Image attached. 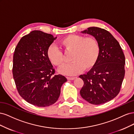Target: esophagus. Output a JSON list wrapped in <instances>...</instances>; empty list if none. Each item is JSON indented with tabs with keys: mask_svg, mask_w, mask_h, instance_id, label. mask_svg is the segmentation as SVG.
Wrapping results in <instances>:
<instances>
[{
	"mask_svg": "<svg viewBox=\"0 0 134 134\" xmlns=\"http://www.w3.org/2000/svg\"><path fill=\"white\" fill-rule=\"evenodd\" d=\"M75 77H67V79H68V80H71L75 79Z\"/></svg>",
	"mask_w": 134,
	"mask_h": 134,
	"instance_id": "1",
	"label": "esophagus"
}]
</instances>
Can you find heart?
I'll list each match as a JSON object with an SVG mask.
<instances>
[{
    "instance_id": "1",
    "label": "heart",
    "mask_w": 134,
    "mask_h": 134,
    "mask_svg": "<svg viewBox=\"0 0 134 134\" xmlns=\"http://www.w3.org/2000/svg\"><path fill=\"white\" fill-rule=\"evenodd\" d=\"M59 45L65 52H71L72 62L59 70L60 73L74 75L84 69L88 70L95 65L99 54V44L93 37L69 35L59 41ZM47 56L54 65L61 67L65 63L63 52L56 46L51 45L47 50Z\"/></svg>"
}]
</instances>
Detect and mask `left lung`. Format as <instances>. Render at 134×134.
<instances>
[{
	"instance_id": "1",
	"label": "left lung",
	"mask_w": 134,
	"mask_h": 134,
	"mask_svg": "<svg viewBox=\"0 0 134 134\" xmlns=\"http://www.w3.org/2000/svg\"><path fill=\"white\" fill-rule=\"evenodd\" d=\"M82 33L94 36L100 50L95 65L86 74L79 76L84 82L80 95L91 104H103L120 91L125 73V55L119 42L107 30L92 27Z\"/></svg>"
}]
</instances>
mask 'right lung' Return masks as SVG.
I'll list each match as a JSON object with an SVG mask.
<instances>
[{
	"instance_id": "right-lung-1",
	"label": "right lung",
	"mask_w": 134,
	"mask_h": 134,
	"mask_svg": "<svg viewBox=\"0 0 134 134\" xmlns=\"http://www.w3.org/2000/svg\"><path fill=\"white\" fill-rule=\"evenodd\" d=\"M56 38L41 31H33L21 38L13 55V78L19 95L34 106L45 107L58 100L61 87L67 81L55 70L47 50Z\"/></svg>"
}]
</instances>
